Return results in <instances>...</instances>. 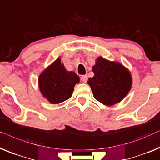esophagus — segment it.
Instances as JSON below:
<instances>
[{
	"label": "esophagus",
	"instance_id": "obj_1",
	"mask_svg": "<svg viewBox=\"0 0 160 160\" xmlns=\"http://www.w3.org/2000/svg\"><path fill=\"white\" fill-rule=\"evenodd\" d=\"M80 80H81V81H82V82H86L87 80H88L87 75H82V76H81Z\"/></svg>",
	"mask_w": 160,
	"mask_h": 160
}]
</instances>
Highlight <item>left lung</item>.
Returning a JSON list of instances; mask_svg holds the SVG:
<instances>
[{
    "label": "left lung",
    "instance_id": "obj_1",
    "mask_svg": "<svg viewBox=\"0 0 160 160\" xmlns=\"http://www.w3.org/2000/svg\"><path fill=\"white\" fill-rule=\"evenodd\" d=\"M94 76L89 78L94 98L103 104L112 106L120 102L132 86V77L127 68L120 62L98 57L93 67Z\"/></svg>",
    "mask_w": 160,
    "mask_h": 160
}]
</instances>
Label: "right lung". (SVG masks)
Wrapping results in <instances>:
<instances>
[{
	"instance_id": "right-lung-1",
	"label": "right lung",
	"mask_w": 160,
	"mask_h": 160,
	"mask_svg": "<svg viewBox=\"0 0 160 160\" xmlns=\"http://www.w3.org/2000/svg\"><path fill=\"white\" fill-rule=\"evenodd\" d=\"M80 78L75 72L67 71L58 58L38 78L39 89L42 96L53 104L69 99Z\"/></svg>"
}]
</instances>
